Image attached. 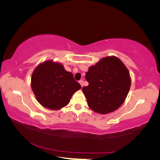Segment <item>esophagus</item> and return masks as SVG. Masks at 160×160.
I'll list each match as a JSON object with an SVG mask.
<instances>
[{
  "instance_id": "1",
  "label": "esophagus",
  "mask_w": 160,
  "mask_h": 160,
  "mask_svg": "<svg viewBox=\"0 0 160 160\" xmlns=\"http://www.w3.org/2000/svg\"><path fill=\"white\" fill-rule=\"evenodd\" d=\"M79 83L80 84L81 87H82H82H83V80H80L79 81Z\"/></svg>"
}]
</instances>
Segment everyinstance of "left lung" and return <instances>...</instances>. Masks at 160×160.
Masks as SVG:
<instances>
[{"label":"left lung","mask_w":160,"mask_h":160,"mask_svg":"<svg viewBox=\"0 0 160 160\" xmlns=\"http://www.w3.org/2000/svg\"><path fill=\"white\" fill-rule=\"evenodd\" d=\"M82 90L90 109L106 114L118 109L125 101L131 85L129 71L116 56H107L89 68Z\"/></svg>","instance_id":"obj_1"}]
</instances>
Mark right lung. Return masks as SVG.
<instances>
[{
    "label": "right lung",
    "instance_id": "obj_1",
    "mask_svg": "<svg viewBox=\"0 0 160 160\" xmlns=\"http://www.w3.org/2000/svg\"><path fill=\"white\" fill-rule=\"evenodd\" d=\"M31 87L39 104L51 110L66 106L72 94L81 88L72 72L51 60L43 62L34 70Z\"/></svg>",
    "mask_w": 160,
    "mask_h": 160
}]
</instances>
